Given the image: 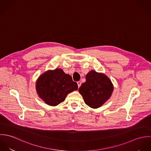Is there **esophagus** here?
I'll return each instance as SVG.
<instances>
[{"instance_id": "esophagus-1", "label": "esophagus", "mask_w": 151, "mask_h": 151, "mask_svg": "<svg viewBox=\"0 0 151 151\" xmlns=\"http://www.w3.org/2000/svg\"><path fill=\"white\" fill-rule=\"evenodd\" d=\"M77 84H78V88H80V86H81V81H78V82H77Z\"/></svg>"}]
</instances>
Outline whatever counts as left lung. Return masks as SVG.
Instances as JSON below:
<instances>
[{
    "mask_svg": "<svg viewBox=\"0 0 151 151\" xmlns=\"http://www.w3.org/2000/svg\"><path fill=\"white\" fill-rule=\"evenodd\" d=\"M86 81L80 87L79 92L88 106L99 108L110 97L113 84L106 75L93 70L86 74Z\"/></svg>",
    "mask_w": 151,
    "mask_h": 151,
    "instance_id": "left-lung-1",
    "label": "left lung"
}]
</instances>
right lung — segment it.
<instances>
[{
	"instance_id": "right-lung-1",
	"label": "right lung",
	"mask_w": 151,
	"mask_h": 151,
	"mask_svg": "<svg viewBox=\"0 0 151 151\" xmlns=\"http://www.w3.org/2000/svg\"><path fill=\"white\" fill-rule=\"evenodd\" d=\"M36 89L39 96L50 106H56L65 101L68 93L78 89L77 83L62 69L47 71L38 79Z\"/></svg>"
}]
</instances>
